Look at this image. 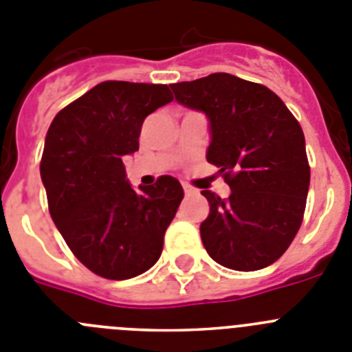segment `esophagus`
Returning a JSON list of instances; mask_svg holds the SVG:
<instances>
[{
    "instance_id": "obj_1",
    "label": "esophagus",
    "mask_w": 352,
    "mask_h": 352,
    "mask_svg": "<svg viewBox=\"0 0 352 352\" xmlns=\"http://www.w3.org/2000/svg\"><path fill=\"white\" fill-rule=\"evenodd\" d=\"M183 190H185V194H186V195H194V194H197V190H195L194 186L186 185V183H183Z\"/></svg>"
}]
</instances>
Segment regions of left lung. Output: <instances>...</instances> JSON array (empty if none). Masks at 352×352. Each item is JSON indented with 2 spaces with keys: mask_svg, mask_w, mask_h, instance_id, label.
<instances>
[{
  "mask_svg": "<svg viewBox=\"0 0 352 352\" xmlns=\"http://www.w3.org/2000/svg\"><path fill=\"white\" fill-rule=\"evenodd\" d=\"M170 88L178 104L206 114V160L231 186L227 199L203 190L210 203L204 248L229 270L266 268L303 220L310 167L300 123L272 89L223 72Z\"/></svg>",
  "mask_w": 352,
  "mask_h": 352,
  "instance_id": "left-lung-1",
  "label": "left lung"
}]
</instances>
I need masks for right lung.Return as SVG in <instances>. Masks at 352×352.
<instances>
[{"mask_svg": "<svg viewBox=\"0 0 352 352\" xmlns=\"http://www.w3.org/2000/svg\"><path fill=\"white\" fill-rule=\"evenodd\" d=\"M173 100L166 84L105 80L56 114L40 176L51 217L74 256L109 280H126L158 261L183 199L173 176L133 186L123 157L139 149L142 121Z\"/></svg>", "mask_w": 352, "mask_h": 352, "instance_id": "add662e5", "label": "right lung"}]
</instances>
